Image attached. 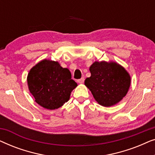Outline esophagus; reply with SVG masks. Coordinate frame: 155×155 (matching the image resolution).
Returning a JSON list of instances; mask_svg holds the SVG:
<instances>
[{"mask_svg": "<svg viewBox=\"0 0 155 155\" xmlns=\"http://www.w3.org/2000/svg\"><path fill=\"white\" fill-rule=\"evenodd\" d=\"M84 78H82L81 79H80V80H78V83H80V84H83L84 83Z\"/></svg>", "mask_w": 155, "mask_h": 155, "instance_id": "esophagus-1", "label": "esophagus"}]
</instances>
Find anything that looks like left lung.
I'll list each match as a JSON object with an SVG mask.
<instances>
[{"label": "left lung", "mask_w": 155, "mask_h": 155, "mask_svg": "<svg viewBox=\"0 0 155 155\" xmlns=\"http://www.w3.org/2000/svg\"><path fill=\"white\" fill-rule=\"evenodd\" d=\"M91 76L84 84L97 102L109 107L126 96L130 85V76L122 65L114 61H95L90 65Z\"/></svg>", "instance_id": "8db88e82"}]
</instances>
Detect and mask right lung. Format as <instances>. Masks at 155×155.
<instances>
[{
  "instance_id": "obj_1",
  "label": "right lung",
  "mask_w": 155,
  "mask_h": 155,
  "mask_svg": "<svg viewBox=\"0 0 155 155\" xmlns=\"http://www.w3.org/2000/svg\"><path fill=\"white\" fill-rule=\"evenodd\" d=\"M29 92L35 101L46 109H57L69 100L78 84L71 73L58 61L44 59L33 66L27 75Z\"/></svg>"
}]
</instances>
